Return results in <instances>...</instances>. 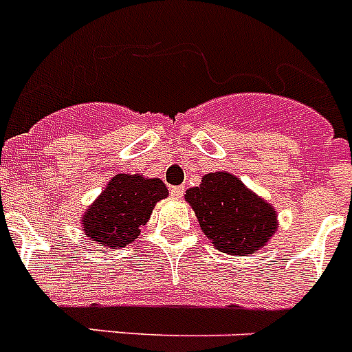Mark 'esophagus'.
Wrapping results in <instances>:
<instances>
[{"label":"esophagus","mask_w":352,"mask_h":352,"mask_svg":"<svg viewBox=\"0 0 352 352\" xmlns=\"http://www.w3.org/2000/svg\"><path fill=\"white\" fill-rule=\"evenodd\" d=\"M170 193L175 197V199H181V197L184 195V186H171Z\"/></svg>","instance_id":"34e87169"}]
</instances>
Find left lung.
Masks as SVG:
<instances>
[{
    "instance_id": "left-lung-1",
    "label": "left lung",
    "mask_w": 352,
    "mask_h": 352,
    "mask_svg": "<svg viewBox=\"0 0 352 352\" xmlns=\"http://www.w3.org/2000/svg\"><path fill=\"white\" fill-rule=\"evenodd\" d=\"M184 199L195 211L206 236L228 255H251L276 231L273 206L228 171L206 173L201 186L190 188Z\"/></svg>"
}]
</instances>
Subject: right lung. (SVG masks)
Returning <instances> with one entry per match:
<instances>
[{"instance_id":"add662e5","label":"right lung","mask_w":352,"mask_h":352,"mask_svg":"<svg viewBox=\"0 0 352 352\" xmlns=\"http://www.w3.org/2000/svg\"><path fill=\"white\" fill-rule=\"evenodd\" d=\"M166 197L168 188L161 179L119 173L85 211L82 231L97 244L111 250L124 248L139 236L157 202Z\"/></svg>"}]
</instances>
